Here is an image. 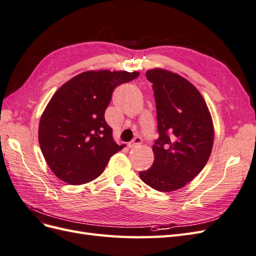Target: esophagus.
I'll list each match as a JSON object with an SVG mask.
<instances>
[{
	"instance_id": "1",
	"label": "esophagus",
	"mask_w": 256,
	"mask_h": 256,
	"mask_svg": "<svg viewBox=\"0 0 256 256\" xmlns=\"http://www.w3.org/2000/svg\"><path fill=\"white\" fill-rule=\"evenodd\" d=\"M141 143H142V138H141L140 136H136L132 141L129 142L128 146L130 147V148H134V147L138 146V145H140Z\"/></svg>"
}]
</instances>
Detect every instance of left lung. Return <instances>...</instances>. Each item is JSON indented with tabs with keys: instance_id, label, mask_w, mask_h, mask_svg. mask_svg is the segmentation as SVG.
<instances>
[{
	"instance_id": "1",
	"label": "left lung",
	"mask_w": 256,
	"mask_h": 256,
	"mask_svg": "<svg viewBox=\"0 0 256 256\" xmlns=\"http://www.w3.org/2000/svg\"><path fill=\"white\" fill-rule=\"evenodd\" d=\"M156 100L159 138L152 145L150 168L140 172L152 189L171 192L184 187L206 166L214 130L203 96L187 79L154 68L146 72Z\"/></svg>"
}]
</instances>
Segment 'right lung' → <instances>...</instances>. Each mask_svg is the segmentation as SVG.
I'll return each instance as SVG.
<instances>
[{"label":"right lung","mask_w":256,"mask_h":256,"mask_svg":"<svg viewBox=\"0 0 256 256\" xmlns=\"http://www.w3.org/2000/svg\"><path fill=\"white\" fill-rule=\"evenodd\" d=\"M140 72L90 70L74 76L52 96L40 118L38 141L51 171L69 184L94 180L124 145L104 120L112 92Z\"/></svg>","instance_id":"1"}]
</instances>
